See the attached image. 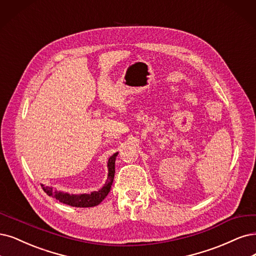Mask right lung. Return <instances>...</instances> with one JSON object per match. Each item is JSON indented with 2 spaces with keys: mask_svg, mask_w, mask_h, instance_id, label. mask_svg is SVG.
Instances as JSON below:
<instances>
[{
  "mask_svg": "<svg viewBox=\"0 0 256 256\" xmlns=\"http://www.w3.org/2000/svg\"><path fill=\"white\" fill-rule=\"evenodd\" d=\"M118 153H115L112 156L110 157L108 166V175L106 179V184H104L99 191L92 192L90 194H80V195H70L68 193H62L58 191H54L52 188L50 186H43L44 192L48 195L56 198V200L60 202H63L65 204H68L72 206L77 208H88V206H94L99 204L104 198L108 194L110 186L112 184L114 176H115V160Z\"/></svg>",
  "mask_w": 256,
  "mask_h": 256,
  "instance_id": "obj_1",
  "label": "right lung"
}]
</instances>
